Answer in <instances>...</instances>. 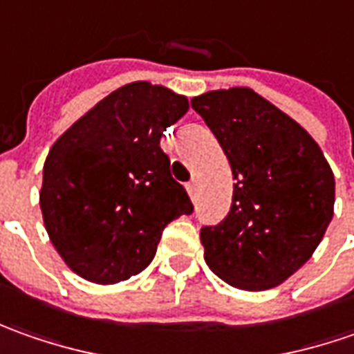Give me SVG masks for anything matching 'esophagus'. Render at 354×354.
I'll list each match as a JSON object with an SVG mask.
<instances>
[{
  "label": "esophagus",
  "mask_w": 354,
  "mask_h": 354,
  "mask_svg": "<svg viewBox=\"0 0 354 354\" xmlns=\"http://www.w3.org/2000/svg\"><path fill=\"white\" fill-rule=\"evenodd\" d=\"M186 189H188L189 198L194 200V198H196V192H198V184H196V182H188V184H186Z\"/></svg>",
  "instance_id": "obj_1"
}]
</instances>
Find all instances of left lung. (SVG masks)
<instances>
[{
  "label": "left lung",
  "mask_w": 354,
  "mask_h": 354,
  "mask_svg": "<svg viewBox=\"0 0 354 354\" xmlns=\"http://www.w3.org/2000/svg\"><path fill=\"white\" fill-rule=\"evenodd\" d=\"M192 107L235 180L225 219L201 227L203 259L231 286H278L310 261L333 219V170L298 121L250 88L201 93Z\"/></svg>",
  "instance_id": "1"
}]
</instances>
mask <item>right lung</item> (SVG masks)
I'll return each instance as SVG.
<instances>
[{
	"label": "right lung",
	"instance_id": "add662e5",
	"mask_svg": "<svg viewBox=\"0 0 354 354\" xmlns=\"http://www.w3.org/2000/svg\"><path fill=\"white\" fill-rule=\"evenodd\" d=\"M188 107L186 95L133 82L50 147L39 201L50 243L70 270L95 284L139 274L165 227L194 212L160 149L162 133Z\"/></svg>",
	"mask_w": 354,
	"mask_h": 354
}]
</instances>
